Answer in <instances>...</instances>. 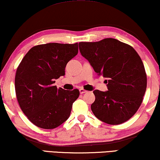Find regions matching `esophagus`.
I'll list each match as a JSON object with an SVG mask.
<instances>
[{"label": "esophagus", "instance_id": "34e87169", "mask_svg": "<svg viewBox=\"0 0 160 160\" xmlns=\"http://www.w3.org/2000/svg\"><path fill=\"white\" fill-rule=\"evenodd\" d=\"M79 92H80L81 94H84L85 92H87V90H85V89H83V88H81V89H79Z\"/></svg>", "mask_w": 160, "mask_h": 160}]
</instances>
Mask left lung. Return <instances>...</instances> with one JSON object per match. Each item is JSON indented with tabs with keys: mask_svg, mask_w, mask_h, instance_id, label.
I'll return each mask as SVG.
<instances>
[{
	"mask_svg": "<svg viewBox=\"0 0 160 160\" xmlns=\"http://www.w3.org/2000/svg\"><path fill=\"white\" fill-rule=\"evenodd\" d=\"M81 54L106 80L108 91L96 89L91 105L94 115L109 124L130 119L141 106L147 85L143 63L131 46L115 38L80 42Z\"/></svg>",
	"mask_w": 160,
	"mask_h": 160,
	"instance_id": "left-lung-1",
	"label": "left lung"
}]
</instances>
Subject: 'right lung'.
<instances>
[{
	"label": "right lung",
	"mask_w": 160,
	"mask_h": 160,
	"mask_svg": "<svg viewBox=\"0 0 160 160\" xmlns=\"http://www.w3.org/2000/svg\"><path fill=\"white\" fill-rule=\"evenodd\" d=\"M78 50V43L37 45L19 63L15 75L17 101L28 119L38 128H56L70 117L79 91L58 89L53 84L65 75L67 63Z\"/></svg>",
	"instance_id": "add662e5"
}]
</instances>
